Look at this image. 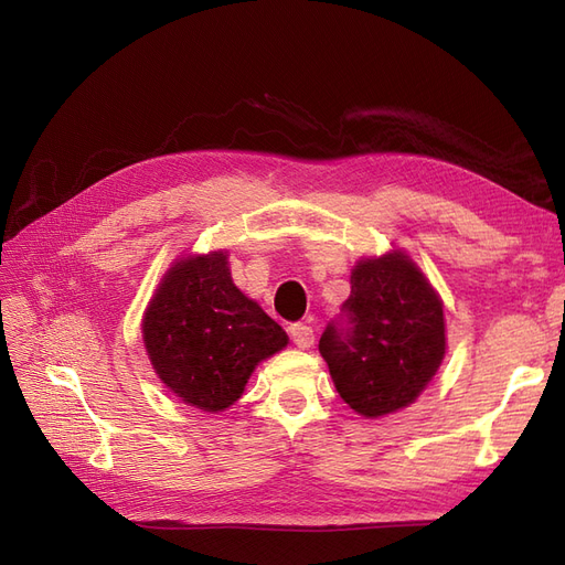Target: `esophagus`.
Instances as JSON below:
<instances>
[{
  "mask_svg": "<svg viewBox=\"0 0 565 565\" xmlns=\"http://www.w3.org/2000/svg\"><path fill=\"white\" fill-rule=\"evenodd\" d=\"M289 337H292L295 347H299V349H311L313 347V339H316L313 330L309 328V324H303V322H295L292 328H289Z\"/></svg>",
  "mask_w": 565,
  "mask_h": 565,
  "instance_id": "34e87169",
  "label": "esophagus"
}]
</instances>
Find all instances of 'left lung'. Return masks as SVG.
Returning <instances> with one entry per match:
<instances>
[{
  "instance_id": "left-lung-1",
  "label": "left lung",
  "mask_w": 565,
  "mask_h": 565,
  "mask_svg": "<svg viewBox=\"0 0 565 565\" xmlns=\"http://www.w3.org/2000/svg\"><path fill=\"white\" fill-rule=\"evenodd\" d=\"M349 328L328 324L320 355L337 393L367 419L419 398L446 358V316L434 285L403 249L363 256L344 303Z\"/></svg>"
}]
</instances>
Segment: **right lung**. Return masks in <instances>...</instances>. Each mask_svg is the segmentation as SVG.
<instances>
[{"label":"right lung","mask_w":565,"mask_h":565,"mask_svg":"<svg viewBox=\"0 0 565 565\" xmlns=\"http://www.w3.org/2000/svg\"><path fill=\"white\" fill-rule=\"evenodd\" d=\"M162 384L202 413H224L254 367L287 347L280 324L235 287L228 252L185 254L162 276L141 320Z\"/></svg>","instance_id":"add662e5"}]
</instances>
